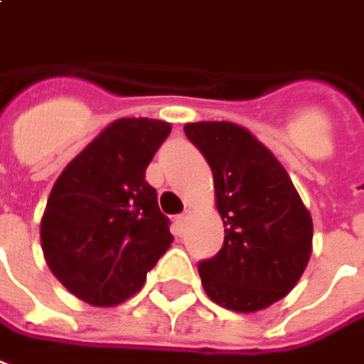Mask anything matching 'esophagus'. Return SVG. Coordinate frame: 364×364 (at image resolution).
I'll return each instance as SVG.
<instances>
[{"instance_id":"34e87169","label":"esophagus","mask_w":364,"mask_h":364,"mask_svg":"<svg viewBox=\"0 0 364 364\" xmlns=\"http://www.w3.org/2000/svg\"><path fill=\"white\" fill-rule=\"evenodd\" d=\"M190 213H192V211L186 210V211H184V213H182V215H178V225H180V228H182V229L186 228L188 219H190Z\"/></svg>"}]
</instances>
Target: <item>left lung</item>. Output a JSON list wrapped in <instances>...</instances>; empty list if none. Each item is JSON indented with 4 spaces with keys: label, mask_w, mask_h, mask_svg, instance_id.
<instances>
[{
    "label": "left lung",
    "mask_w": 364,
    "mask_h": 364,
    "mask_svg": "<svg viewBox=\"0 0 364 364\" xmlns=\"http://www.w3.org/2000/svg\"><path fill=\"white\" fill-rule=\"evenodd\" d=\"M184 133L213 172L225 241L198 264L219 306L255 314L298 284L311 255L314 223L286 168L249 129L229 121L186 123Z\"/></svg>",
    "instance_id": "1"
}]
</instances>
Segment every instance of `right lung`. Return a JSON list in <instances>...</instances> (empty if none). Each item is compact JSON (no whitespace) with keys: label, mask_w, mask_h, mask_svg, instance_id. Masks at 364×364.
I'll return each mask as SVG.
<instances>
[{"label":"right lung","mask_w":364,"mask_h":364,"mask_svg":"<svg viewBox=\"0 0 364 364\" xmlns=\"http://www.w3.org/2000/svg\"><path fill=\"white\" fill-rule=\"evenodd\" d=\"M170 123L121 117L56 178L41 219V247L76 298L112 308L135 296L174 241L145 170Z\"/></svg>","instance_id":"add662e5"}]
</instances>
